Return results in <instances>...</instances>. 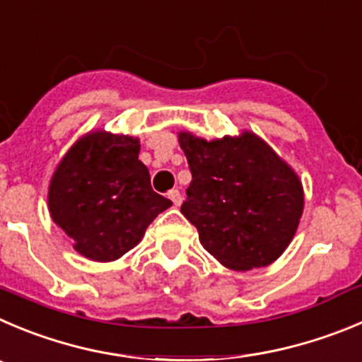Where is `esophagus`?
Here are the masks:
<instances>
[{
  "label": "esophagus",
  "instance_id": "34e87169",
  "mask_svg": "<svg viewBox=\"0 0 362 362\" xmlns=\"http://www.w3.org/2000/svg\"><path fill=\"white\" fill-rule=\"evenodd\" d=\"M168 198H170L171 202H173L175 205H182V200H184V198H182V192L178 191V189H171L170 192H168Z\"/></svg>",
  "mask_w": 362,
  "mask_h": 362
}]
</instances>
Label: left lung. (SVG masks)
Segmentation results:
<instances>
[{
  "label": "left lung",
  "instance_id": "obj_1",
  "mask_svg": "<svg viewBox=\"0 0 362 362\" xmlns=\"http://www.w3.org/2000/svg\"><path fill=\"white\" fill-rule=\"evenodd\" d=\"M192 180L180 212L223 266L246 272L272 264L288 248L303 212V189L261 137L205 141L180 132Z\"/></svg>",
  "mask_w": 362,
  "mask_h": 362
}]
</instances>
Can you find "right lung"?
<instances>
[{
  "instance_id": "add662e5",
  "label": "right lung",
  "mask_w": 362,
  "mask_h": 362,
  "mask_svg": "<svg viewBox=\"0 0 362 362\" xmlns=\"http://www.w3.org/2000/svg\"><path fill=\"white\" fill-rule=\"evenodd\" d=\"M139 139L96 130L71 146L49 182L53 221L83 257L110 262L134 248L148 225L171 207L151 189Z\"/></svg>"
}]
</instances>
